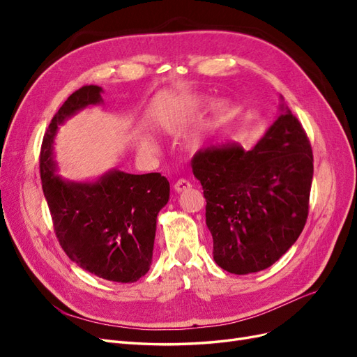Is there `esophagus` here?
Segmentation results:
<instances>
[{"mask_svg": "<svg viewBox=\"0 0 357 357\" xmlns=\"http://www.w3.org/2000/svg\"><path fill=\"white\" fill-rule=\"evenodd\" d=\"M190 188H192L190 181H188V180H185V178H180V180H177V181L174 183L176 192H183V190H188V189H190Z\"/></svg>", "mask_w": 357, "mask_h": 357, "instance_id": "34e87169", "label": "esophagus"}]
</instances>
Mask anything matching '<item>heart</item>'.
I'll return each instance as SVG.
<instances>
[{"label": "heart", "mask_w": 357, "mask_h": 357, "mask_svg": "<svg viewBox=\"0 0 357 357\" xmlns=\"http://www.w3.org/2000/svg\"><path fill=\"white\" fill-rule=\"evenodd\" d=\"M201 105H202V101H190L183 105L181 110L177 114V122L186 121L188 117L195 114L201 109ZM232 114H234V105L231 100L220 98L218 101H214L207 119H205V121L198 126V131H197L198 135H205L208 131H213V129L220 128L225 123H228L231 121ZM139 149L150 150L152 149V142L146 137L139 138Z\"/></svg>", "instance_id": "heart-1"}]
</instances>
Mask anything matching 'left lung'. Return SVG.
I'll return each instance as SVG.
<instances>
[{"label": "left lung", "mask_w": 357, "mask_h": 357, "mask_svg": "<svg viewBox=\"0 0 357 357\" xmlns=\"http://www.w3.org/2000/svg\"><path fill=\"white\" fill-rule=\"evenodd\" d=\"M280 101V114L250 150L226 143L201 149L192 159L207 201L214 262L231 274L275 264L307 222L311 146L283 96Z\"/></svg>", "instance_id": "8db88e82"}]
</instances>
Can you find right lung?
Returning a JSON list of instances; mask_svg holds the SVG:
<instances>
[{"label": "right lung", "mask_w": 357, "mask_h": 357, "mask_svg": "<svg viewBox=\"0 0 357 357\" xmlns=\"http://www.w3.org/2000/svg\"><path fill=\"white\" fill-rule=\"evenodd\" d=\"M102 88L83 86L53 116L43 138L40 176L61 247L74 264L96 277L134 283L152 265L156 219L169 199L159 172L128 174L117 168L95 180L56 174L53 143L58 128L86 107L102 102Z\"/></svg>", "instance_id": "add662e5"}]
</instances>
